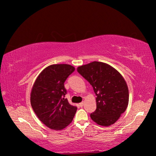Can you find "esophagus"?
<instances>
[{
    "label": "esophagus",
    "instance_id": "esophagus-1",
    "mask_svg": "<svg viewBox=\"0 0 156 156\" xmlns=\"http://www.w3.org/2000/svg\"><path fill=\"white\" fill-rule=\"evenodd\" d=\"M79 105H80V107H83V105H84V102H80V103L79 104Z\"/></svg>",
    "mask_w": 156,
    "mask_h": 156
}]
</instances>
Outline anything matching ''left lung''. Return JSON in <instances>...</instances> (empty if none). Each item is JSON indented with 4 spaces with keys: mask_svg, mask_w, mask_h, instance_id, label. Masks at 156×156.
I'll list each match as a JSON object with an SVG mask.
<instances>
[{
    "mask_svg": "<svg viewBox=\"0 0 156 156\" xmlns=\"http://www.w3.org/2000/svg\"><path fill=\"white\" fill-rule=\"evenodd\" d=\"M77 71L96 94V109L91 113V118L99 125H113L128 106L129 90L125 79L114 68L101 62L82 65Z\"/></svg>",
    "mask_w": 156,
    "mask_h": 156,
    "instance_id": "1",
    "label": "left lung"
}]
</instances>
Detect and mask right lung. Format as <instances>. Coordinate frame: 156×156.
Segmentation results:
<instances>
[{"label":"right lung","mask_w":156,"mask_h":156,"mask_svg":"<svg viewBox=\"0 0 156 156\" xmlns=\"http://www.w3.org/2000/svg\"><path fill=\"white\" fill-rule=\"evenodd\" d=\"M75 68L69 65H52L44 69L34 84L31 105L42 122L61 130L72 122L77 107L69 103L64 83Z\"/></svg>","instance_id":"right-lung-1"}]
</instances>
